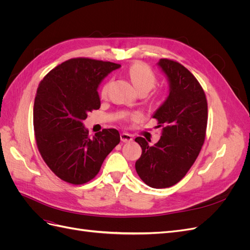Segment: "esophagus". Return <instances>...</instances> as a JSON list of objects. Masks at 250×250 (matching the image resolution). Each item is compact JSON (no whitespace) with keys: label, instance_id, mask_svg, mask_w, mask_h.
<instances>
[{"label":"esophagus","instance_id":"1","mask_svg":"<svg viewBox=\"0 0 250 250\" xmlns=\"http://www.w3.org/2000/svg\"><path fill=\"white\" fill-rule=\"evenodd\" d=\"M120 138H121V141L124 142V143H127V142H131V141H132V137H131V135H130L129 133H126V132L121 133Z\"/></svg>","mask_w":250,"mask_h":250}]
</instances>
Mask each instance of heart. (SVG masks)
Masks as SVG:
<instances>
[{
    "instance_id": "heart-1",
    "label": "heart",
    "mask_w": 250,
    "mask_h": 250,
    "mask_svg": "<svg viewBox=\"0 0 250 250\" xmlns=\"http://www.w3.org/2000/svg\"><path fill=\"white\" fill-rule=\"evenodd\" d=\"M128 76H129L132 84L134 85L135 88L139 90L140 94L146 95L156 84V77H155L154 73L145 63L137 62V63L132 64L129 67V70H128ZM109 86H110V82L105 83V84L103 85V87L101 89V95L103 97H105L108 94ZM129 117L133 118V119L137 118V116L135 115H131V116L123 115L122 116L123 119H128Z\"/></svg>"
}]
</instances>
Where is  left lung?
Here are the masks:
<instances>
[{"instance_id":"left-lung-1","label":"left lung","mask_w":250,"mask_h":250,"mask_svg":"<svg viewBox=\"0 0 250 250\" xmlns=\"http://www.w3.org/2000/svg\"><path fill=\"white\" fill-rule=\"evenodd\" d=\"M158 65L167 75L170 94L153 118L163 127L153 146L137 138L142 155L135 170L147 186L164 188L176 185L191 169L206 140L208 101L194 75L175 60L162 58Z\"/></svg>"}]
</instances>
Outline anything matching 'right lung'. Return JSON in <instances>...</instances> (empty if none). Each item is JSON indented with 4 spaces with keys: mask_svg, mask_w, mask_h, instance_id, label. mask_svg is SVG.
Masks as SVG:
<instances>
[{
    "mask_svg": "<svg viewBox=\"0 0 250 250\" xmlns=\"http://www.w3.org/2000/svg\"><path fill=\"white\" fill-rule=\"evenodd\" d=\"M120 66L92 58H72L40 82L33 107L36 145L51 171L65 183L83 185L92 180L120 143L115 128L90 139L82 123L87 112L100 108L98 85Z\"/></svg>",
    "mask_w": 250,
    "mask_h": 250,
    "instance_id": "right-lung-1",
    "label": "right lung"
}]
</instances>
